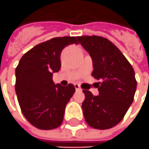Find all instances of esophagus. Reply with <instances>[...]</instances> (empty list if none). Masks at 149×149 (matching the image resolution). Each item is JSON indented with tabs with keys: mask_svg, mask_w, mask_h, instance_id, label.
<instances>
[{
	"mask_svg": "<svg viewBox=\"0 0 149 149\" xmlns=\"http://www.w3.org/2000/svg\"><path fill=\"white\" fill-rule=\"evenodd\" d=\"M74 88H75V90H76V91H81L80 86L78 84H74Z\"/></svg>",
	"mask_w": 149,
	"mask_h": 149,
	"instance_id": "obj_1",
	"label": "esophagus"
}]
</instances>
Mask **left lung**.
Masks as SVG:
<instances>
[{"label": "left lung", "instance_id": "obj_1", "mask_svg": "<svg viewBox=\"0 0 149 149\" xmlns=\"http://www.w3.org/2000/svg\"><path fill=\"white\" fill-rule=\"evenodd\" d=\"M77 40L92 57V75L102 80L97 86L98 96L84 90V118L95 129L112 128L123 120L133 102L137 87L135 71L122 52L107 39L86 36Z\"/></svg>", "mask_w": 149, "mask_h": 149}]
</instances>
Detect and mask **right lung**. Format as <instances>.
<instances>
[{
  "instance_id": "add662e5",
  "label": "right lung",
  "mask_w": 149,
  "mask_h": 149,
  "mask_svg": "<svg viewBox=\"0 0 149 149\" xmlns=\"http://www.w3.org/2000/svg\"><path fill=\"white\" fill-rule=\"evenodd\" d=\"M78 44L77 37H57L39 44L26 53L15 70V91L21 110L31 125L40 130L58 127L65 105L75 92L73 84H54L53 73L61 68V51Z\"/></svg>"
}]
</instances>
